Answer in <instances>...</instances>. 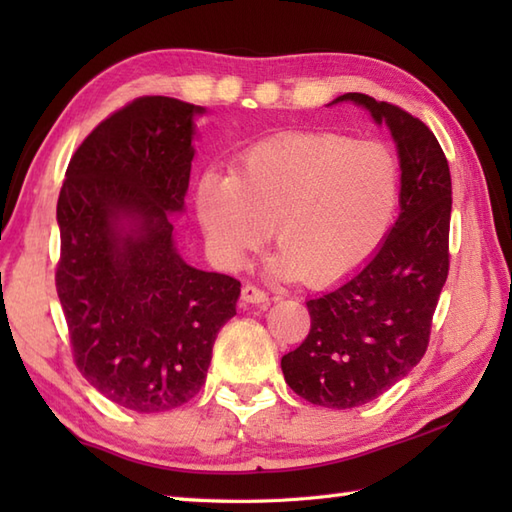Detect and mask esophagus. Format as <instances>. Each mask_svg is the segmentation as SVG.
<instances>
[{"mask_svg": "<svg viewBox=\"0 0 512 512\" xmlns=\"http://www.w3.org/2000/svg\"><path fill=\"white\" fill-rule=\"evenodd\" d=\"M242 301H244V303H266V301H268V295H266V292H264L262 288H257V286H253V284H246V286L242 288Z\"/></svg>", "mask_w": 512, "mask_h": 512, "instance_id": "obj_1", "label": "esophagus"}]
</instances>
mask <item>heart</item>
<instances>
[{
	"label": "heart",
	"instance_id": "heart-1",
	"mask_svg": "<svg viewBox=\"0 0 512 512\" xmlns=\"http://www.w3.org/2000/svg\"><path fill=\"white\" fill-rule=\"evenodd\" d=\"M400 169L380 143L336 134L270 138L233 176L206 171L195 209L215 253L239 266L275 224L273 270L323 286L372 253L394 220Z\"/></svg>",
	"mask_w": 512,
	"mask_h": 512
}]
</instances>
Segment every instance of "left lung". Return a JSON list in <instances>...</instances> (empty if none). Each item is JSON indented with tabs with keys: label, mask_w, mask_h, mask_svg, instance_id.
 <instances>
[{
	"label": "left lung",
	"mask_w": 512,
	"mask_h": 512,
	"mask_svg": "<svg viewBox=\"0 0 512 512\" xmlns=\"http://www.w3.org/2000/svg\"><path fill=\"white\" fill-rule=\"evenodd\" d=\"M336 103L361 105L389 127L400 160V215L361 270L306 301L310 334L281 358V369L312 405L352 409L385 394L427 352L449 275L451 173L420 118L358 92Z\"/></svg>",
	"instance_id": "left-lung-1"
}]
</instances>
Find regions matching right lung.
<instances>
[{
    "label": "right lung",
    "instance_id": "add662e5",
    "mask_svg": "<svg viewBox=\"0 0 512 512\" xmlns=\"http://www.w3.org/2000/svg\"><path fill=\"white\" fill-rule=\"evenodd\" d=\"M204 107L143 96L94 127L57 202V295L74 363L101 394L138 413L189 402L242 284L189 266L171 215L184 211Z\"/></svg>",
    "mask_w": 512,
    "mask_h": 512
}]
</instances>
